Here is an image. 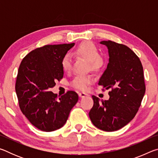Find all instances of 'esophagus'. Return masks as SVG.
<instances>
[{
	"label": "esophagus",
	"instance_id": "obj_1",
	"mask_svg": "<svg viewBox=\"0 0 158 158\" xmlns=\"http://www.w3.org/2000/svg\"><path fill=\"white\" fill-rule=\"evenodd\" d=\"M88 95V94L87 93H84V92H80V93H79V96L80 98H84V97H85V96H87Z\"/></svg>",
	"mask_w": 158,
	"mask_h": 158
}]
</instances>
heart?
<instances>
[{"mask_svg": "<svg viewBox=\"0 0 158 158\" xmlns=\"http://www.w3.org/2000/svg\"><path fill=\"white\" fill-rule=\"evenodd\" d=\"M74 53L78 56H81L90 62V68L93 70H98L103 65L102 58L100 57L98 49L91 42H84L79 44L74 50ZM61 66L65 72L68 73L72 69L71 56L69 53H66L61 59ZM93 79L91 75H79L74 77L71 82V85L74 89L85 90L89 85L92 84Z\"/></svg>", "mask_w": 158, "mask_h": 158, "instance_id": "heart-1", "label": "heart"}]
</instances>
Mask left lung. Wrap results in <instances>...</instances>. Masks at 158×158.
Listing matches in <instances>:
<instances>
[{
	"instance_id": "8db88e82",
	"label": "left lung",
	"mask_w": 158,
	"mask_h": 158,
	"mask_svg": "<svg viewBox=\"0 0 158 158\" xmlns=\"http://www.w3.org/2000/svg\"><path fill=\"white\" fill-rule=\"evenodd\" d=\"M109 52V63L98 84L111 89L108 100L93 95L89 112L93 124L102 130L113 132L123 127L137 114L145 94L143 66L129 47L108 40L102 41Z\"/></svg>"
}]
</instances>
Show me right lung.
I'll return each instance as SVG.
<instances>
[{"mask_svg":"<svg viewBox=\"0 0 158 158\" xmlns=\"http://www.w3.org/2000/svg\"><path fill=\"white\" fill-rule=\"evenodd\" d=\"M74 43L45 45L23 58L15 90L23 115L37 129L52 132L62 127L79 96L68 90L61 97L50 91L63 77L61 59Z\"/></svg>","mask_w":158,"mask_h":158,"instance_id":"add662e5","label":"right lung"}]
</instances>
